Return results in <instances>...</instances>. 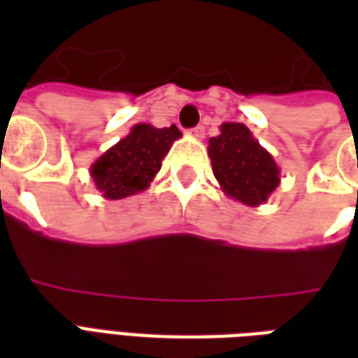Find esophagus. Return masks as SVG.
Listing matches in <instances>:
<instances>
[{
  "label": "esophagus",
  "instance_id": "1",
  "mask_svg": "<svg viewBox=\"0 0 358 358\" xmlns=\"http://www.w3.org/2000/svg\"><path fill=\"white\" fill-rule=\"evenodd\" d=\"M187 134L194 136L195 140H203V138H205V128H203V126H195V128H192Z\"/></svg>",
  "mask_w": 358,
  "mask_h": 358
}]
</instances>
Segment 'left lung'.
<instances>
[{"instance_id":"8db88e82","label":"left lung","mask_w":358,"mask_h":358,"mask_svg":"<svg viewBox=\"0 0 358 358\" xmlns=\"http://www.w3.org/2000/svg\"><path fill=\"white\" fill-rule=\"evenodd\" d=\"M207 149L220 189L236 201L259 207L280 186V166L245 124H220Z\"/></svg>"}]
</instances>
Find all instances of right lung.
Returning <instances> with one entry per match:
<instances>
[{
  "label": "right lung",
  "instance_id": "1",
  "mask_svg": "<svg viewBox=\"0 0 358 358\" xmlns=\"http://www.w3.org/2000/svg\"><path fill=\"white\" fill-rule=\"evenodd\" d=\"M182 138L176 126L134 124L122 140L109 148L90 166L95 189L105 199H124L148 189L172 143Z\"/></svg>",
  "mask_w": 358,
  "mask_h": 358
}]
</instances>
